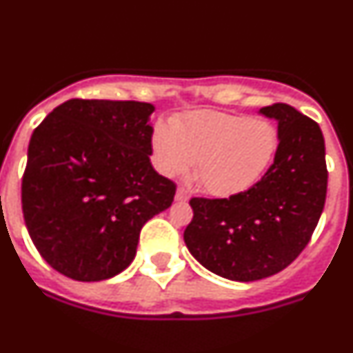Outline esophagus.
I'll return each mask as SVG.
<instances>
[{"mask_svg":"<svg viewBox=\"0 0 353 353\" xmlns=\"http://www.w3.org/2000/svg\"><path fill=\"white\" fill-rule=\"evenodd\" d=\"M188 199H190V193H188L183 186L177 188V192H176L177 202H188Z\"/></svg>","mask_w":353,"mask_h":353,"instance_id":"1","label":"esophagus"}]
</instances>
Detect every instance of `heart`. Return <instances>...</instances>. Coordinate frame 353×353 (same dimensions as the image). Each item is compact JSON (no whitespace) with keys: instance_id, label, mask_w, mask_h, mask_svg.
<instances>
[{"instance_id":"heart-1","label":"heart","mask_w":353,"mask_h":353,"mask_svg":"<svg viewBox=\"0 0 353 353\" xmlns=\"http://www.w3.org/2000/svg\"><path fill=\"white\" fill-rule=\"evenodd\" d=\"M279 150L275 125L225 111H192L157 127L153 153L165 176H181L196 161L200 186L214 196H233L254 186Z\"/></svg>"}]
</instances>
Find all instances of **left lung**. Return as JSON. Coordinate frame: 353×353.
I'll list each match as a JSON object with an SVG mask.
<instances>
[{
  "mask_svg": "<svg viewBox=\"0 0 353 353\" xmlns=\"http://www.w3.org/2000/svg\"><path fill=\"white\" fill-rule=\"evenodd\" d=\"M279 121V150L265 176L230 199H192L184 242L219 276L261 281L288 268L310 242L327 193L324 136L317 121L284 102L259 110Z\"/></svg>",
  "mask_w": 353,
  "mask_h": 353,
  "instance_id": "1",
  "label": "left lung"
}]
</instances>
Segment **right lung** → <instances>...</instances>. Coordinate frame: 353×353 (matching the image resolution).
I'll return each mask as SVG.
<instances>
[{"mask_svg":"<svg viewBox=\"0 0 353 353\" xmlns=\"http://www.w3.org/2000/svg\"><path fill=\"white\" fill-rule=\"evenodd\" d=\"M153 104L69 99L32 132L22 212L41 258L99 282L136 256L141 228L169 209L176 184L150 161Z\"/></svg>","mask_w":353,"mask_h":353,"instance_id":"add662e5","label":"right lung"}]
</instances>
